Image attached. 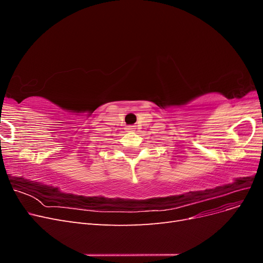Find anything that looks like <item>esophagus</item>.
Wrapping results in <instances>:
<instances>
[{
  "label": "esophagus",
  "mask_w": 263,
  "mask_h": 263,
  "mask_svg": "<svg viewBox=\"0 0 263 263\" xmlns=\"http://www.w3.org/2000/svg\"><path fill=\"white\" fill-rule=\"evenodd\" d=\"M134 126H126V130L127 132H134Z\"/></svg>",
  "instance_id": "obj_1"
}]
</instances>
